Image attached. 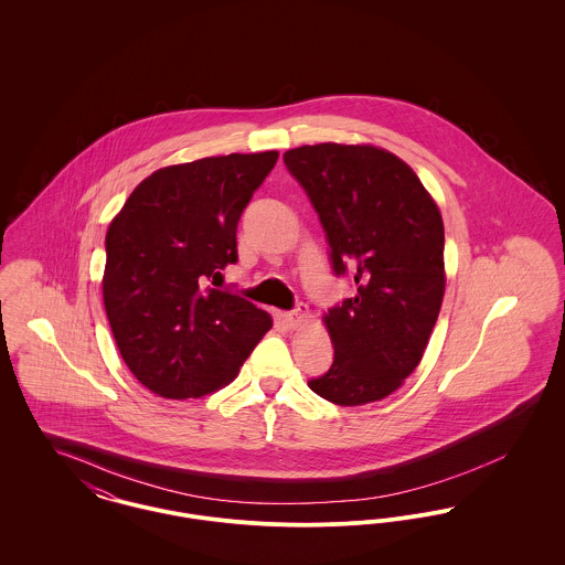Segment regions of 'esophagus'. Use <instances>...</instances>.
<instances>
[{"mask_svg":"<svg viewBox=\"0 0 565 565\" xmlns=\"http://www.w3.org/2000/svg\"><path fill=\"white\" fill-rule=\"evenodd\" d=\"M281 318H284V323H286L288 328L295 330L298 326H302V323L307 322V318H309V307H307V305H298L296 309L284 313Z\"/></svg>","mask_w":565,"mask_h":565,"instance_id":"34e87169","label":"esophagus"}]
</instances>
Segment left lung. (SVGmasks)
<instances>
[{
  "label": "left lung",
  "instance_id": "obj_1",
  "mask_svg": "<svg viewBox=\"0 0 565 565\" xmlns=\"http://www.w3.org/2000/svg\"><path fill=\"white\" fill-rule=\"evenodd\" d=\"M320 215L330 263L355 295L323 316L334 362L309 387L328 403H375L403 385L445 296V226L428 190L375 146L318 143L284 154Z\"/></svg>",
  "mask_w": 565,
  "mask_h": 565
}]
</instances>
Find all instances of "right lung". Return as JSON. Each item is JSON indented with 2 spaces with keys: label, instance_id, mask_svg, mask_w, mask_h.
<instances>
[{
  "label": "right lung",
  "instance_id": "add662e5",
  "mask_svg": "<svg viewBox=\"0 0 565 565\" xmlns=\"http://www.w3.org/2000/svg\"><path fill=\"white\" fill-rule=\"evenodd\" d=\"M277 152L171 164L131 192L106 235L104 305L118 351L162 398L228 385L273 322L210 286L237 263V224Z\"/></svg>",
  "mask_w": 565,
  "mask_h": 565
}]
</instances>
